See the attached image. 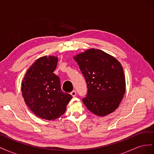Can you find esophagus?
I'll return each instance as SVG.
<instances>
[{
  "label": "esophagus",
  "mask_w": 154,
  "mask_h": 154,
  "mask_svg": "<svg viewBox=\"0 0 154 154\" xmlns=\"http://www.w3.org/2000/svg\"><path fill=\"white\" fill-rule=\"evenodd\" d=\"M71 94L72 97H75L76 95V92L75 91H72L71 92Z\"/></svg>",
  "instance_id": "34e87169"
}]
</instances>
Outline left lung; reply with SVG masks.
Segmentation results:
<instances>
[{
    "label": "left lung",
    "instance_id": "left-lung-1",
    "mask_svg": "<svg viewBox=\"0 0 154 154\" xmlns=\"http://www.w3.org/2000/svg\"><path fill=\"white\" fill-rule=\"evenodd\" d=\"M85 77L88 92L82 99L88 110L105 116L119 106L125 92L122 64L103 51L91 49L74 57Z\"/></svg>",
    "mask_w": 154,
    "mask_h": 154
}]
</instances>
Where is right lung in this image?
Returning <instances> with one entry per match:
<instances>
[{"mask_svg":"<svg viewBox=\"0 0 154 154\" xmlns=\"http://www.w3.org/2000/svg\"><path fill=\"white\" fill-rule=\"evenodd\" d=\"M58 57L45 56L27 69L22 83L25 103L38 118L53 120L63 115L72 96L61 89L60 78L53 73Z\"/></svg>","mask_w":154,"mask_h":154,"instance_id":"obj_1","label":"right lung"}]
</instances>
